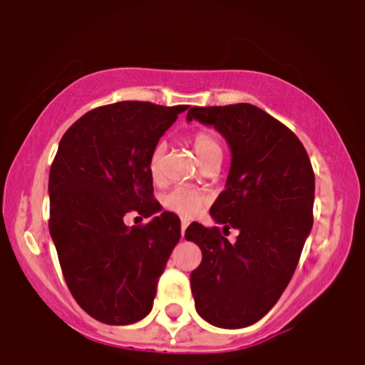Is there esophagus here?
<instances>
[{
  "label": "esophagus",
  "instance_id": "obj_1",
  "mask_svg": "<svg viewBox=\"0 0 365 365\" xmlns=\"http://www.w3.org/2000/svg\"><path fill=\"white\" fill-rule=\"evenodd\" d=\"M188 222L187 220H182V225H180V230H182V237H185V230H187Z\"/></svg>",
  "mask_w": 365,
  "mask_h": 365
}]
</instances>
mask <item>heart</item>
Masks as SVG:
<instances>
[{"label": "heart", "instance_id": "1", "mask_svg": "<svg viewBox=\"0 0 365 365\" xmlns=\"http://www.w3.org/2000/svg\"><path fill=\"white\" fill-rule=\"evenodd\" d=\"M192 145L204 165L212 160H222V146L212 131H207V129L197 131L192 136ZM165 148H167L165 143L160 141L150 153L148 172L155 182H160L163 178ZM205 202L207 198L204 193L187 187H175L163 195V205L182 217H193L205 205Z\"/></svg>", "mask_w": 365, "mask_h": 365}]
</instances>
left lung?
<instances>
[{
  "mask_svg": "<svg viewBox=\"0 0 365 365\" xmlns=\"http://www.w3.org/2000/svg\"><path fill=\"white\" fill-rule=\"evenodd\" d=\"M187 119L229 143V177L210 215L224 234L239 230L229 242L219 227H187V241L202 249L190 274L195 308L212 325L242 329L274 307L297 269L313 224L315 173L298 136L256 106L190 108Z\"/></svg>",
  "mask_w": 365,
  "mask_h": 365,
  "instance_id": "8db88e82",
  "label": "left lung"
}]
</instances>
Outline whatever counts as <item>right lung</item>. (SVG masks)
I'll return each mask as SVG.
<instances>
[{
  "instance_id": "1",
  "label": "right lung",
  "mask_w": 365,
  "mask_h": 365,
  "mask_svg": "<svg viewBox=\"0 0 365 365\" xmlns=\"http://www.w3.org/2000/svg\"><path fill=\"white\" fill-rule=\"evenodd\" d=\"M188 106L123 101L77 119L60 140L48 177V229L72 297L108 325L140 322L180 241V219L160 212L148 160ZM138 211L154 219L128 228Z\"/></svg>"
}]
</instances>
